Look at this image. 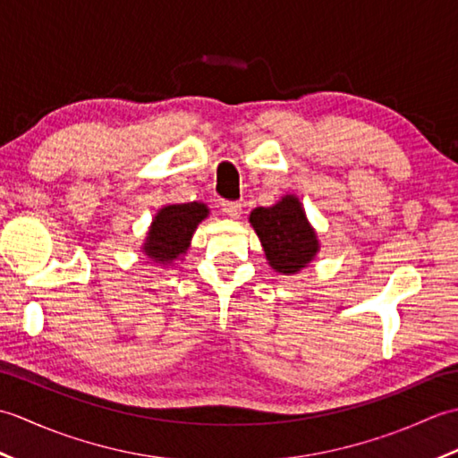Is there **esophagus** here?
I'll return each instance as SVG.
<instances>
[{
  "label": "esophagus",
  "mask_w": 458,
  "mask_h": 458,
  "mask_svg": "<svg viewBox=\"0 0 458 458\" xmlns=\"http://www.w3.org/2000/svg\"><path fill=\"white\" fill-rule=\"evenodd\" d=\"M222 210H224V214H228L230 218H238L240 214H242V202L224 200V202H222Z\"/></svg>",
  "instance_id": "obj_1"
}]
</instances>
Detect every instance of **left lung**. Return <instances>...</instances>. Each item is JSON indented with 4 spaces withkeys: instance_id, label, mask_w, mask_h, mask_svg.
Instances as JSON below:
<instances>
[{
    "instance_id": "1",
    "label": "left lung",
    "mask_w": 458,
    "mask_h": 458,
    "mask_svg": "<svg viewBox=\"0 0 458 458\" xmlns=\"http://www.w3.org/2000/svg\"><path fill=\"white\" fill-rule=\"evenodd\" d=\"M250 224L264 246L267 264L277 274H297L318 254L317 232L295 194H285L274 207L254 208Z\"/></svg>"
}]
</instances>
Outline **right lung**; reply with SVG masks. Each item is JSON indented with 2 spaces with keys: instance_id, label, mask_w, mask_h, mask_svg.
I'll return each mask as SVG.
<instances>
[{
  "instance_id": "add662e5",
  "label": "right lung",
  "mask_w": 458,
  "mask_h": 458,
  "mask_svg": "<svg viewBox=\"0 0 458 458\" xmlns=\"http://www.w3.org/2000/svg\"><path fill=\"white\" fill-rule=\"evenodd\" d=\"M208 216V207L202 202H184L163 207L149 226L143 251L155 264H173L187 254L191 238L199 224Z\"/></svg>"
}]
</instances>
